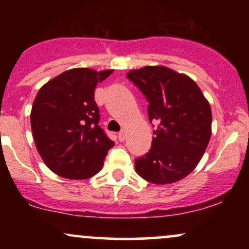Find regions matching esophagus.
I'll list each match as a JSON object with an SVG mask.
<instances>
[{
  "instance_id": "1",
  "label": "esophagus",
  "mask_w": 249,
  "mask_h": 249,
  "mask_svg": "<svg viewBox=\"0 0 249 249\" xmlns=\"http://www.w3.org/2000/svg\"><path fill=\"white\" fill-rule=\"evenodd\" d=\"M125 138H126V131L122 130L121 132L118 133V141L119 142H124Z\"/></svg>"
}]
</instances>
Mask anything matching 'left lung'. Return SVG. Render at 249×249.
Segmentation results:
<instances>
[{
  "mask_svg": "<svg viewBox=\"0 0 249 249\" xmlns=\"http://www.w3.org/2000/svg\"><path fill=\"white\" fill-rule=\"evenodd\" d=\"M126 77L148 102L150 122L158 124L150 151L134 160L136 172L158 185L185 178L199 164L210 142V103L193 79L170 68L145 67Z\"/></svg>",
  "mask_w": 249,
  "mask_h": 249,
  "instance_id": "obj_1",
  "label": "left lung"
}]
</instances>
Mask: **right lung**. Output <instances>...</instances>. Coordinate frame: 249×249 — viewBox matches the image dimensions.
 I'll return each instance as SVG.
<instances>
[{
    "instance_id": "right-lung-1",
    "label": "right lung",
    "mask_w": 249,
    "mask_h": 249,
    "mask_svg": "<svg viewBox=\"0 0 249 249\" xmlns=\"http://www.w3.org/2000/svg\"><path fill=\"white\" fill-rule=\"evenodd\" d=\"M113 70L76 68L39 89L30 113L36 148L53 173L67 179L91 178L102 170L115 142L98 125L95 89Z\"/></svg>"
}]
</instances>
